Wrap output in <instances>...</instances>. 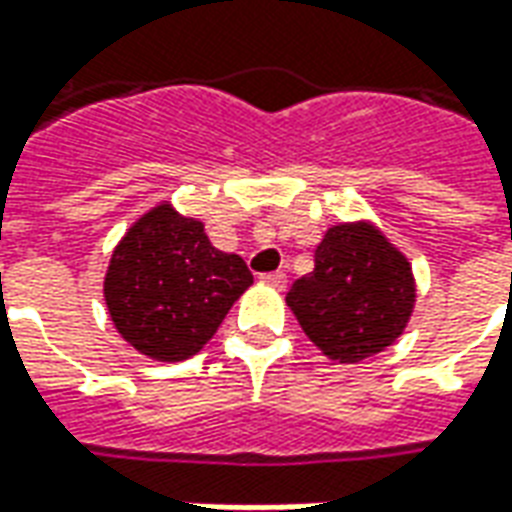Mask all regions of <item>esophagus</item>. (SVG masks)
Here are the masks:
<instances>
[{
	"instance_id": "obj_1",
	"label": "esophagus",
	"mask_w": 512,
	"mask_h": 512,
	"mask_svg": "<svg viewBox=\"0 0 512 512\" xmlns=\"http://www.w3.org/2000/svg\"><path fill=\"white\" fill-rule=\"evenodd\" d=\"M263 282H266V285H271V288H277V290L288 288V277H285L282 271H274V274H263Z\"/></svg>"
}]
</instances>
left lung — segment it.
<instances>
[{
    "instance_id": "left-lung-1",
    "label": "left lung",
    "mask_w": 512,
    "mask_h": 512,
    "mask_svg": "<svg viewBox=\"0 0 512 512\" xmlns=\"http://www.w3.org/2000/svg\"><path fill=\"white\" fill-rule=\"evenodd\" d=\"M285 301L323 354L356 365L403 334L417 285L408 257L376 224L340 222L326 230L315 268L293 282Z\"/></svg>"
}]
</instances>
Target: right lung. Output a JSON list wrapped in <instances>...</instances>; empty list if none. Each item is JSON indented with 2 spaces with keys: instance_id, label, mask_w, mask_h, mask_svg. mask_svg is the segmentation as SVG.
<instances>
[{
  "instance_id": "1",
  "label": "right lung",
  "mask_w": 512,
  "mask_h": 512,
  "mask_svg": "<svg viewBox=\"0 0 512 512\" xmlns=\"http://www.w3.org/2000/svg\"><path fill=\"white\" fill-rule=\"evenodd\" d=\"M249 285L244 257L216 249L200 219L164 200L115 246L104 299L120 337L139 354L183 362L202 351Z\"/></svg>"
}]
</instances>
